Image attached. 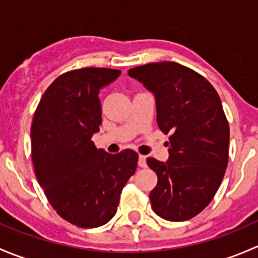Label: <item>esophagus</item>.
Masks as SVG:
<instances>
[{"label": "esophagus", "mask_w": 258, "mask_h": 258, "mask_svg": "<svg viewBox=\"0 0 258 258\" xmlns=\"http://www.w3.org/2000/svg\"><path fill=\"white\" fill-rule=\"evenodd\" d=\"M139 166L140 167H146V166H147V163H146V156L144 155L139 156Z\"/></svg>", "instance_id": "obj_1"}]
</instances>
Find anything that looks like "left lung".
<instances>
[{"mask_svg":"<svg viewBox=\"0 0 258 258\" xmlns=\"http://www.w3.org/2000/svg\"><path fill=\"white\" fill-rule=\"evenodd\" d=\"M128 75L155 95L157 124L170 134L167 162L147 158L158 178L151 206L163 220H189L212 201L228 163L230 127L220 96L204 76L176 62L147 63Z\"/></svg>","mask_w":258,"mask_h":258,"instance_id":"obj_1","label":"left lung"}]
</instances>
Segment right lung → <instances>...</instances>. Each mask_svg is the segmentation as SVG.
<instances>
[{
	"mask_svg": "<svg viewBox=\"0 0 258 258\" xmlns=\"http://www.w3.org/2000/svg\"><path fill=\"white\" fill-rule=\"evenodd\" d=\"M119 75L100 67L66 72L48 86L33 116L36 177L53 210L77 227L107 223L136 172L139 155L134 150L111 155L91 140L102 123L100 90Z\"/></svg>",
	"mask_w": 258,
	"mask_h": 258,
	"instance_id": "add662e5",
	"label": "right lung"
}]
</instances>
